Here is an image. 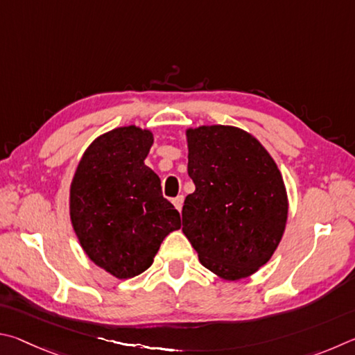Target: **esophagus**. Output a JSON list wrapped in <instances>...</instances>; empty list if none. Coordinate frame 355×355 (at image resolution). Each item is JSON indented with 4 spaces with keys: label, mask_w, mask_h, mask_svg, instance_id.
I'll return each mask as SVG.
<instances>
[{
    "label": "esophagus",
    "mask_w": 355,
    "mask_h": 355,
    "mask_svg": "<svg viewBox=\"0 0 355 355\" xmlns=\"http://www.w3.org/2000/svg\"><path fill=\"white\" fill-rule=\"evenodd\" d=\"M173 204H174V207H176V209L179 210V212H181L182 206H184V196H182V195H178V196L173 200Z\"/></svg>",
    "instance_id": "obj_1"
}]
</instances>
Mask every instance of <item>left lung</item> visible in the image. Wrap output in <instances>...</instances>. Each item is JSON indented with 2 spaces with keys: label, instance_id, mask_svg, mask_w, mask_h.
<instances>
[{
  "label": "left lung",
  "instance_id": "8db88e82",
  "mask_svg": "<svg viewBox=\"0 0 355 355\" xmlns=\"http://www.w3.org/2000/svg\"><path fill=\"white\" fill-rule=\"evenodd\" d=\"M189 176L182 231L201 263L227 281L251 276L282 239L288 202L281 171L245 130L201 126L187 130Z\"/></svg>",
  "mask_w": 355,
  "mask_h": 355
}]
</instances>
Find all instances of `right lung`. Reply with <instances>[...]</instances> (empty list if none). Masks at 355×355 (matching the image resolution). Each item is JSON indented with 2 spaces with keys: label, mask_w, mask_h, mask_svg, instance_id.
I'll return each instance as SVG.
<instances>
[{
  "label": "right lung",
  "mask_w": 355,
  "mask_h": 355,
  "mask_svg": "<svg viewBox=\"0 0 355 355\" xmlns=\"http://www.w3.org/2000/svg\"><path fill=\"white\" fill-rule=\"evenodd\" d=\"M151 145L149 130H110L87 149L71 182L70 215L80 246L118 279L148 270L164 239L181 227L159 176L145 165Z\"/></svg>",
  "instance_id": "right-lung-1"
}]
</instances>
